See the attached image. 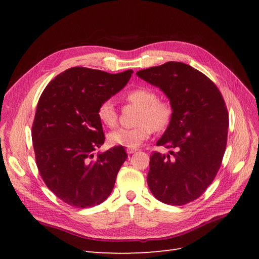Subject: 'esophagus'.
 Returning <instances> with one entry per match:
<instances>
[{
	"label": "esophagus",
	"mask_w": 259,
	"mask_h": 259,
	"mask_svg": "<svg viewBox=\"0 0 259 259\" xmlns=\"http://www.w3.org/2000/svg\"><path fill=\"white\" fill-rule=\"evenodd\" d=\"M137 150H138V149H136V148H128V149H126V152H128L129 155H131V153L136 152Z\"/></svg>",
	"instance_id": "esophagus-1"
}]
</instances>
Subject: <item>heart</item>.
Listing matches in <instances>:
<instances>
[{"label": "heart", "instance_id": "obj_1", "mask_svg": "<svg viewBox=\"0 0 259 259\" xmlns=\"http://www.w3.org/2000/svg\"><path fill=\"white\" fill-rule=\"evenodd\" d=\"M126 99L139 107L133 128H119L108 134V142L111 146L137 148L151 136L152 131H162L169 125L172 118V107L168 101L158 99L156 91L150 88L140 87L130 91ZM98 118L103 124L113 126L117 123V112L112 100L103 101L98 108Z\"/></svg>", "mask_w": 259, "mask_h": 259}]
</instances>
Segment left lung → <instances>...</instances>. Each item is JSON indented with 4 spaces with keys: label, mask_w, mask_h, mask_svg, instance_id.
<instances>
[{
    "label": "left lung",
    "mask_w": 259,
    "mask_h": 259,
    "mask_svg": "<svg viewBox=\"0 0 259 259\" xmlns=\"http://www.w3.org/2000/svg\"><path fill=\"white\" fill-rule=\"evenodd\" d=\"M140 79L159 88L172 107V118L153 152L147 181L158 200L181 206L200 197L222 164L227 144L228 112L213 82L190 65L170 61L140 70Z\"/></svg>",
    "instance_id": "1"
}]
</instances>
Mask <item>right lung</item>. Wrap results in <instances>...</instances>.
<instances>
[{"label":"right lung","instance_id":"1","mask_svg":"<svg viewBox=\"0 0 259 259\" xmlns=\"http://www.w3.org/2000/svg\"><path fill=\"white\" fill-rule=\"evenodd\" d=\"M133 73L75 67L57 75L42 92L32 126L36 166L48 188L70 206L100 205L111 194L128 155L117 146L95 156L104 142L97 112Z\"/></svg>","mask_w":259,"mask_h":259}]
</instances>
